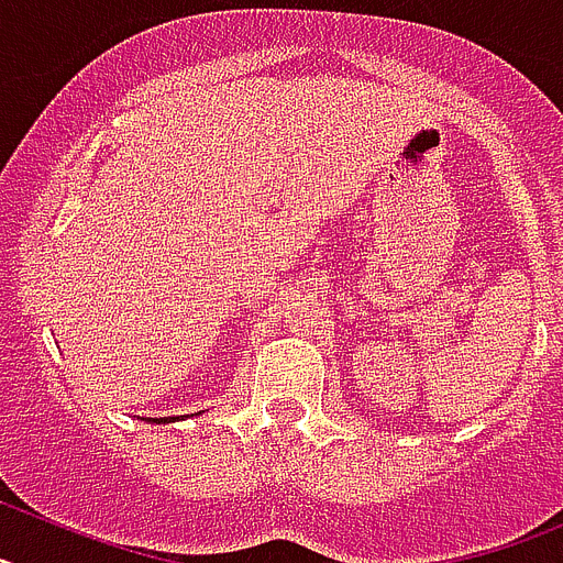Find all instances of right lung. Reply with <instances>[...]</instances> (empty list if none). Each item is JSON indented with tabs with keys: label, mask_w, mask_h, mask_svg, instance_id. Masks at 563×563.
Masks as SVG:
<instances>
[{
	"label": "right lung",
	"mask_w": 563,
	"mask_h": 563,
	"mask_svg": "<svg viewBox=\"0 0 563 563\" xmlns=\"http://www.w3.org/2000/svg\"><path fill=\"white\" fill-rule=\"evenodd\" d=\"M152 422H166V420H163V417H161V420H152Z\"/></svg>",
	"instance_id": "right-lung-1"
}]
</instances>
